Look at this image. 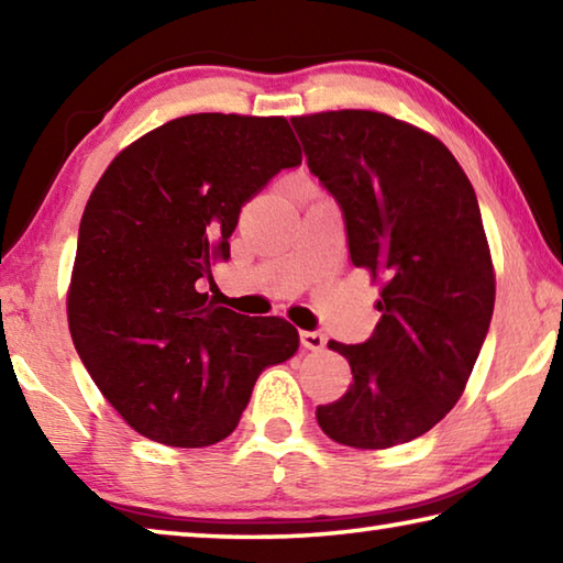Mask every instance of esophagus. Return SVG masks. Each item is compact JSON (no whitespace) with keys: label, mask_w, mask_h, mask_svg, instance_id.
I'll use <instances>...</instances> for the list:
<instances>
[{"label":"esophagus","mask_w":563,"mask_h":563,"mask_svg":"<svg viewBox=\"0 0 563 563\" xmlns=\"http://www.w3.org/2000/svg\"><path fill=\"white\" fill-rule=\"evenodd\" d=\"M300 342H302L305 350H312V352H320L322 347L328 345L325 335H320V332H310V330L300 332Z\"/></svg>","instance_id":"esophagus-1"}]
</instances>
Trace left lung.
Segmentation results:
<instances>
[{"label": "left lung", "mask_w": 563, "mask_h": 563, "mask_svg": "<svg viewBox=\"0 0 563 563\" xmlns=\"http://www.w3.org/2000/svg\"><path fill=\"white\" fill-rule=\"evenodd\" d=\"M290 121L342 208L352 265L383 283L373 338L328 342L352 383L318 424L355 450L405 444L456 405L487 338L497 278L479 203L452 151L412 123L362 109Z\"/></svg>", "instance_id": "8db88e82"}]
</instances>
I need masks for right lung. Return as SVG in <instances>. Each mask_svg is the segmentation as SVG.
Here are the masks:
<instances>
[{"instance_id": "obj_1", "label": "right lung", "mask_w": 563, "mask_h": 563, "mask_svg": "<svg viewBox=\"0 0 563 563\" xmlns=\"http://www.w3.org/2000/svg\"><path fill=\"white\" fill-rule=\"evenodd\" d=\"M300 161L285 117L190 113L133 141L91 190L66 316L84 367L139 434L186 450L225 440L263 369L298 350L288 320L238 316L206 283L241 208Z\"/></svg>"}]
</instances>
